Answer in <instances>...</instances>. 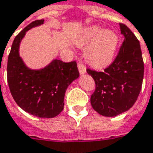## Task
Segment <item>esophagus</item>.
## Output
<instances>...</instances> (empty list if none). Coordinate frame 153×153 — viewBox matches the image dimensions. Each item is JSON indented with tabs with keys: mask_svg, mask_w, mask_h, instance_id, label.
<instances>
[{
	"mask_svg": "<svg viewBox=\"0 0 153 153\" xmlns=\"http://www.w3.org/2000/svg\"><path fill=\"white\" fill-rule=\"evenodd\" d=\"M77 67H78V71H79V72L81 75L86 73V67L83 64H82V63H78Z\"/></svg>",
	"mask_w": 153,
	"mask_h": 153,
	"instance_id": "obj_1",
	"label": "esophagus"
}]
</instances>
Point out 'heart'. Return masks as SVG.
<instances>
[{
	"mask_svg": "<svg viewBox=\"0 0 153 153\" xmlns=\"http://www.w3.org/2000/svg\"><path fill=\"white\" fill-rule=\"evenodd\" d=\"M118 37L110 30H102L100 27H91L74 40L78 47H88L85 49V58L92 65L101 67L108 65L113 59Z\"/></svg>",
	"mask_w": 153,
	"mask_h": 153,
	"instance_id": "1",
	"label": "heart"
}]
</instances>
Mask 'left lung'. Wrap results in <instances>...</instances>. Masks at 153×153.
<instances>
[{
    "label": "left lung",
    "mask_w": 153,
    "mask_h": 153,
    "mask_svg": "<svg viewBox=\"0 0 153 153\" xmlns=\"http://www.w3.org/2000/svg\"><path fill=\"white\" fill-rule=\"evenodd\" d=\"M120 25L123 42L104 71L87 69L95 82L91 105L99 114L115 117L132 107L137 100L144 76V62L139 40L129 28Z\"/></svg>",
    "instance_id": "8db88e82"
}]
</instances>
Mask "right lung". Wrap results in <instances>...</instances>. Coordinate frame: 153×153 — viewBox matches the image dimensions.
Here are the masks:
<instances>
[{"instance_id":"add662e5","label":"right lung","mask_w":153,"mask_h":153,"mask_svg":"<svg viewBox=\"0 0 153 153\" xmlns=\"http://www.w3.org/2000/svg\"><path fill=\"white\" fill-rule=\"evenodd\" d=\"M33 21L19 33L13 42L7 60V82L15 102L25 111L43 118H52L64 109L65 94L78 78L76 62L53 59L41 70H31L19 56V45L27 30L43 24Z\"/></svg>"}]
</instances>
